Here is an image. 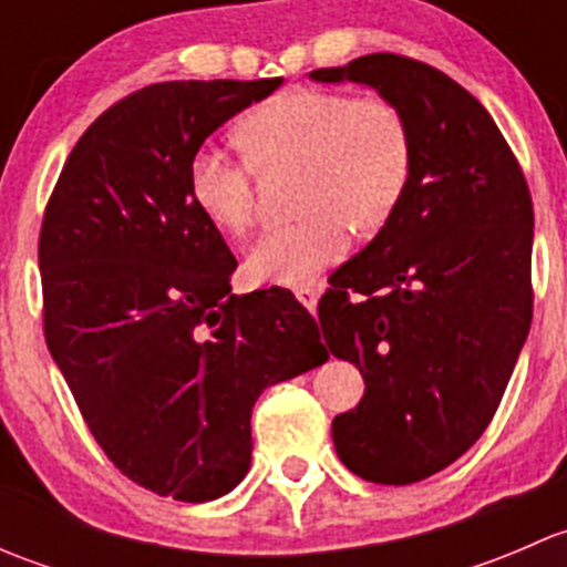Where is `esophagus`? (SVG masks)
Masks as SVG:
<instances>
[{
  "label": "esophagus",
  "mask_w": 567,
  "mask_h": 567,
  "mask_svg": "<svg viewBox=\"0 0 567 567\" xmlns=\"http://www.w3.org/2000/svg\"><path fill=\"white\" fill-rule=\"evenodd\" d=\"M296 299L301 301V305L307 307V310L310 312H316V307H318V299H320V293L316 288H299L296 290Z\"/></svg>",
  "instance_id": "obj_1"
}]
</instances>
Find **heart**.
Segmentation results:
<instances>
[{
  "mask_svg": "<svg viewBox=\"0 0 567 567\" xmlns=\"http://www.w3.org/2000/svg\"><path fill=\"white\" fill-rule=\"evenodd\" d=\"M238 142L260 167L299 164L290 225L266 233L247 257L251 282L301 288L342 260L357 233H375L398 208L411 175V134L392 101L340 90L290 87L238 123ZM199 214L230 238L255 227L251 169L219 151L188 164Z\"/></svg>",
  "mask_w": 567,
  "mask_h": 567,
  "instance_id": "obj_1",
  "label": "heart"
}]
</instances>
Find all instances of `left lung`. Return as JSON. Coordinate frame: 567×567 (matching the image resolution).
Here are the masks:
<instances>
[{"instance_id": "8db88e82", "label": "left lung", "mask_w": 567, "mask_h": 567, "mask_svg": "<svg viewBox=\"0 0 567 567\" xmlns=\"http://www.w3.org/2000/svg\"><path fill=\"white\" fill-rule=\"evenodd\" d=\"M312 82L392 101L411 134L394 214L331 274L326 346L364 379L331 439L362 480L409 485L458 461L496 414L532 320V197L494 117L425 62L368 54Z\"/></svg>"}]
</instances>
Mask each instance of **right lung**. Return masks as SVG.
Wrapping results in <instances>:
<instances>
[{
  "mask_svg": "<svg viewBox=\"0 0 567 567\" xmlns=\"http://www.w3.org/2000/svg\"><path fill=\"white\" fill-rule=\"evenodd\" d=\"M279 84L162 82L128 95L76 142L40 227L51 359L109 461L158 496L236 488L260 392L329 359L290 293L230 296L236 257L188 192L203 142Z\"/></svg>",
  "mask_w": 567,
  "mask_h": 567,
  "instance_id": "1",
  "label": "right lung"
}]
</instances>
